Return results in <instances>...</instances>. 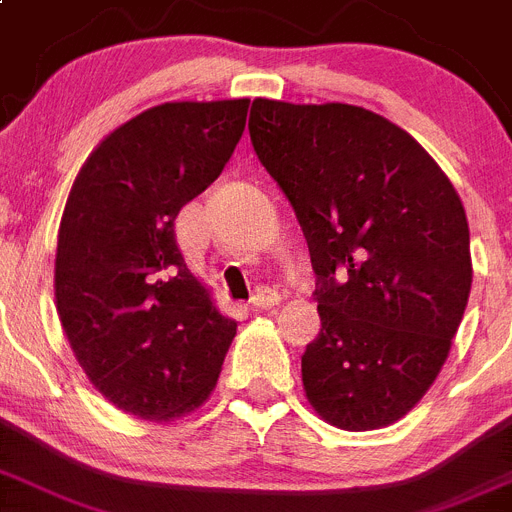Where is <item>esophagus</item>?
<instances>
[{"label": "esophagus", "instance_id": "esophagus-1", "mask_svg": "<svg viewBox=\"0 0 512 512\" xmlns=\"http://www.w3.org/2000/svg\"><path fill=\"white\" fill-rule=\"evenodd\" d=\"M278 304H281V293L270 286H260L252 296V306H257V309H273Z\"/></svg>", "mask_w": 512, "mask_h": 512}]
</instances>
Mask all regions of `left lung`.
<instances>
[{"mask_svg": "<svg viewBox=\"0 0 512 512\" xmlns=\"http://www.w3.org/2000/svg\"><path fill=\"white\" fill-rule=\"evenodd\" d=\"M250 139L317 273L306 399L335 428H386L433 386L469 301L459 193L410 133L358 105L257 97Z\"/></svg>", "mask_w": 512, "mask_h": 512, "instance_id": "left-lung-1", "label": "left lung"}]
</instances>
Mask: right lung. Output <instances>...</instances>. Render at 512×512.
Listing matches in <instances>:
<instances>
[{
	"mask_svg": "<svg viewBox=\"0 0 512 512\" xmlns=\"http://www.w3.org/2000/svg\"><path fill=\"white\" fill-rule=\"evenodd\" d=\"M250 100L164 102L100 141L66 198L56 311L102 397L141 420H172L211 397L237 322L188 270L180 208L221 175Z\"/></svg>",
	"mask_w": 512,
	"mask_h": 512,
	"instance_id": "right-lung-1",
	"label": "right lung"
}]
</instances>
